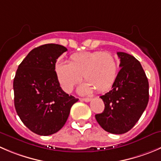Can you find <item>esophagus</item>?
<instances>
[{"mask_svg": "<svg viewBox=\"0 0 161 161\" xmlns=\"http://www.w3.org/2000/svg\"><path fill=\"white\" fill-rule=\"evenodd\" d=\"M91 100V98H81V101H86V102H89V101H90Z\"/></svg>", "mask_w": 161, "mask_h": 161, "instance_id": "34e87169", "label": "esophagus"}]
</instances>
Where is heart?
<instances>
[{
  "label": "heart",
  "mask_w": 161,
  "mask_h": 161,
  "mask_svg": "<svg viewBox=\"0 0 161 161\" xmlns=\"http://www.w3.org/2000/svg\"><path fill=\"white\" fill-rule=\"evenodd\" d=\"M119 65L115 57L108 52H83L71 56L69 64L58 62L55 72L61 88L67 93L72 91L82 76L86 82L80 86V93L96 90L104 93L110 90L118 74Z\"/></svg>",
  "instance_id": "b5f03b06"
}]
</instances>
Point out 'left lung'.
I'll return each mask as SVG.
<instances>
[{"mask_svg": "<svg viewBox=\"0 0 161 161\" xmlns=\"http://www.w3.org/2000/svg\"><path fill=\"white\" fill-rule=\"evenodd\" d=\"M117 55L121 69L112 90L100 97L104 109L95 118L104 130L121 135L129 131L144 112L149 102V82L135 57L123 52Z\"/></svg>", "mask_w": 161, "mask_h": 161, "instance_id": "obj_1", "label": "left lung"}]
</instances>
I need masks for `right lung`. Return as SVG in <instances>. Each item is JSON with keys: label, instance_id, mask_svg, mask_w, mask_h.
<instances>
[{"label": "right lung", "instance_id": "obj_1", "mask_svg": "<svg viewBox=\"0 0 161 161\" xmlns=\"http://www.w3.org/2000/svg\"><path fill=\"white\" fill-rule=\"evenodd\" d=\"M64 46L46 44L32 49L18 67L13 81L14 104L20 119L38 135H53L66 123L78 98L65 93L55 72Z\"/></svg>", "mask_w": 161, "mask_h": 161}]
</instances>
